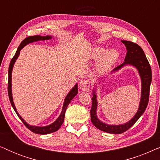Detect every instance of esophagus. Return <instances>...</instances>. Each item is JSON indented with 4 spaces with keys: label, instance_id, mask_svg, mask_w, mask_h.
<instances>
[{
    "label": "esophagus",
    "instance_id": "obj_1",
    "mask_svg": "<svg viewBox=\"0 0 160 160\" xmlns=\"http://www.w3.org/2000/svg\"><path fill=\"white\" fill-rule=\"evenodd\" d=\"M79 87L83 91H89L90 89V82L87 79H82L79 83Z\"/></svg>",
    "mask_w": 160,
    "mask_h": 160
}]
</instances>
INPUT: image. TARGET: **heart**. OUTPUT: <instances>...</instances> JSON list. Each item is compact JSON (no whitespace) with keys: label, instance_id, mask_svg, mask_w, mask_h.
<instances>
[{"label":"heart","instance_id":"heart-1","mask_svg":"<svg viewBox=\"0 0 160 160\" xmlns=\"http://www.w3.org/2000/svg\"><path fill=\"white\" fill-rule=\"evenodd\" d=\"M102 47H95L89 52V60L98 62L95 65V72L98 74L103 73L108 71L117 61L119 53L114 49H109L104 52Z\"/></svg>","mask_w":160,"mask_h":160}]
</instances>
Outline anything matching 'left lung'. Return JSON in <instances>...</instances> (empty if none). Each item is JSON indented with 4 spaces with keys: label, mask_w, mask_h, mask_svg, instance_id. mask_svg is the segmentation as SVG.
<instances>
[{
    "label": "left lung",
    "mask_w": 160,
    "mask_h": 160,
    "mask_svg": "<svg viewBox=\"0 0 160 160\" xmlns=\"http://www.w3.org/2000/svg\"><path fill=\"white\" fill-rule=\"evenodd\" d=\"M122 42L125 45L128 52L124 59V62L113 69V72L119 71L126 65H130L136 68L141 78V97L138 110L130 121L119 125H110L103 123L98 119L97 113H96L98 106L97 95L95 94V90L93 91V97L92 98V108L90 110L91 121L94 125L100 130L111 134H121L129 130L144 113L148 106V99H149L150 85L152 78V69L149 62L142 48L137 43L129 41H122Z\"/></svg>",
    "instance_id": "8db88e82"
}]
</instances>
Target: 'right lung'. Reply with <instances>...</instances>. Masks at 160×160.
Instances as JSON below:
<instances>
[{
    "mask_svg": "<svg viewBox=\"0 0 160 160\" xmlns=\"http://www.w3.org/2000/svg\"><path fill=\"white\" fill-rule=\"evenodd\" d=\"M52 38V36H28L27 38H25L24 40L22 41L20 44H19L18 49H17L16 53H15L14 56L13 57L10 62L9 68H8V98H9L11 104L15 111V112L18 116V117L20 119L22 122H23V124L29 129L30 131H32V132L37 133V134H41V135H46V134H49V133L54 132L55 131L58 130L60 128L62 125L63 122H64V118L65 114V111H66L67 107L68 106L71 100H73V98L77 95L78 93V84H76L75 86L73 87V88H72L71 91L69 92L68 94L65 99L64 100V103H63V107L62 109V112H61L60 115L59 116V117L57 119L55 122H54L53 123L49 124V125L45 126V127H37V126H32L29 125L21 117V116L19 114V113L17 112L16 107L14 106V102H13V97H12V69L14 67V65L15 62H16L17 58H18L19 54H20V51L22 48L26 46L28 43L35 42V41H44V40H49Z\"/></svg>",
    "mask_w": 160,
    "mask_h": 160,
    "instance_id": "add662e5",
    "label": "right lung"
}]
</instances>
